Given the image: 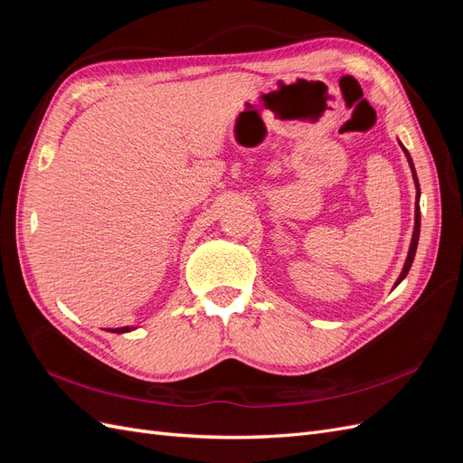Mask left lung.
Segmentation results:
<instances>
[{
  "label": "left lung",
  "mask_w": 463,
  "mask_h": 463,
  "mask_svg": "<svg viewBox=\"0 0 463 463\" xmlns=\"http://www.w3.org/2000/svg\"><path fill=\"white\" fill-rule=\"evenodd\" d=\"M402 148H403V145H400ZM403 152H405V156H408V162H410V167H411V172H413V181H415V187H417V206H415V228H413V237H411V245H410V253H408V259H405V264H403V270H402V274H400V278L396 279V284H394V288L402 282V279L408 276V272H410V269H411V262H413V259H415V250H417V241H419V230H421V213H419V194H421V191H419V181H417V174H415V167H413V162H411V156H410V152L403 148Z\"/></svg>",
  "instance_id": "1"
}]
</instances>
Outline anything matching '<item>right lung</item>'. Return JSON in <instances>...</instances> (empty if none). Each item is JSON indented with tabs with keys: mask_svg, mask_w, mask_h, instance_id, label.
I'll return each instance as SVG.
<instances>
[{
	"mask_svg": "<svg viewBox=\"0 0 463 463\" xmlns=\"http://www.w3.org/2000/svg\"><path fill=\"white\" fill-rule=\"evenodd\" d=\"M131 328L129 326H123V328H109V332H118V334H121V332H129Z\"/></svg>",
	"mask_w": 463,
	"mask_h": 463,
	"instance_id": "obj_1",
	"label": "right lung"
}]
</instances>
